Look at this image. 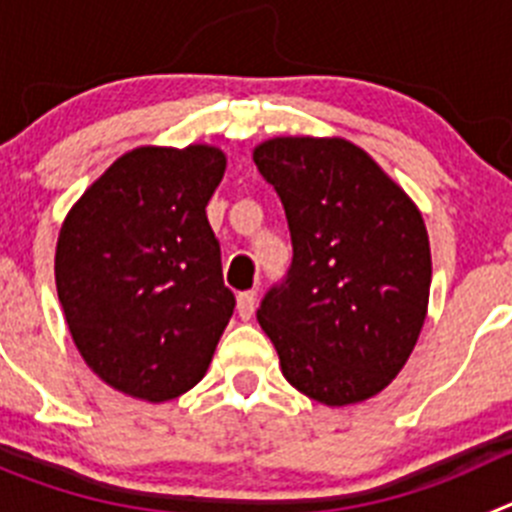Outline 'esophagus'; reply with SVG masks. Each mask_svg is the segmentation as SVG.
I'll return each mask as SVG.
<instances>
[{"mask_svg": "<svg viewBox=\"0 0 512 512\" xmlns=\"http://www.w3.org/2000/svg\"><path fill=\"white\" fill-rule=\"evenodd\" d=\"M253 310H256V289H246V292L238 295V315L243 320H248L253 315Z\"/></svg>", "mask_w": 512, "mask_h": 512, "instance_id": "34e87169", "label": "esophagus"}]
</instances>
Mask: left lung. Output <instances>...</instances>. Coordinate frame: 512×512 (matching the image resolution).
Returning a JSON list of instances; mask_svg holds the SVG:
<instances>
[{"label":"left lung","mask_w":512,"mask_h":512,"mask_svg":"<svg viewBox=\"0 0 512 512\" xmlns=\"http://www.w3.org/2000/svg\"><path fill=\"white\" fill-rule=\"evenodd\" d=\"M292 235V264L261 300L287 382L351 405L397 377L423 328L431 246L418 207L341 138H274L253 151Z\"/></svg>","instance_id":"left-lung-1"}]
</instances>
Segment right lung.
<instances>
[{
	"label": "right lung",
	"instance_id": "obj_1",
	"mask_svg": "<svg viewBox=\"0 0 512 512\" xmlns=\"http://www.w3.org/2000/svg\"><path fill=\"white\" fill-rule=\"evenodd\" d=\"M223 174L212 146L135 148L66 215L58 300L84 361L125 395L164 402L192 390L233 315L205 212Z\"/></svg>",
	"mask_w": 512,
	"mask_h": 512
}]
</instances>
